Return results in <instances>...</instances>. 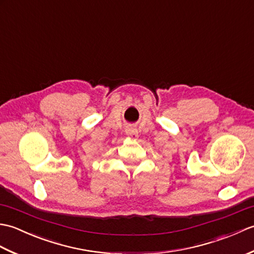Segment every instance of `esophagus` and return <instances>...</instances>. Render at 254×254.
<instances>
[{"label":"esophagus","mask_w":254,"mask_h":254,"mask_svg":"<svg viewBox=\"0 0 254 254\" xmlns=\"http://www.w3.org/2000/svg\"><path fill=\"white\" fill-rule=\"evenodd\" d=\"M126 133H127V135L128 137H130V138H132V139H136V138L138 137L137 130H136V128H134V127H128V128H127Z\"/></svg>","instance_id":"34e87169"}]
</instances>
